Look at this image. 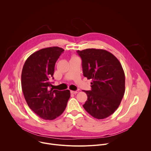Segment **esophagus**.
Returning <instances> with one entry per match:
<instances>
[{"label":"esophagus","instance_id":"34e87169","mask_svg":"<svg viewBox=\"0 0 151 151\" xmlns=\"http://www.w3.org/2000/svg\"><path fill=\"white\" fill-rule=\"evenodd\" d=\"M70 93L72 94H76V93H78V91H70Z\"/></svg>","mask_w":151,"mask_h":151}]
</instances>
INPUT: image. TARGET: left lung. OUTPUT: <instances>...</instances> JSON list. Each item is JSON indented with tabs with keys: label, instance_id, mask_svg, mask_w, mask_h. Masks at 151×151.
<instances>
[{
	"label": "left lung",
	"instance_id": "obj_1",
	"mask_svg": "<svg viewBox=\"0 0 151 151\" xmlns=\"http://www.w3.org/2000/svg\"><path fill=\"white\" fill-rule=\"evenodd\" d=\"M83 76L92 79L91 90H83L88 99L83 108L94 118L109 116L118 109L125 93V74L117 58L104 50L77 51Z\"/></svg>",
	"mask_w": 151,
	"mask_h": 151
}]
</instances>
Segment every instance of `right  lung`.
I'll return each instance as SVG.
<instances>
[{
	"instance_id": "obj_1",
	"label": "right lung",
	"mask_w": 151,
	"mask_h": 151,
	"mask_svg": "<svg viewBox=\"0 0 151 151\" xmlns=\"http://www.w3.org/2000/svg\"><path fill=\"white\" fill-rule=\"evenodd\" d=\"M64 50L58 47L41 49L26 60L21 73V87L30 108L39 117L52 120L65 110L70 91L50 87L55 64Z\"/></svg>"
}]
</instances>
